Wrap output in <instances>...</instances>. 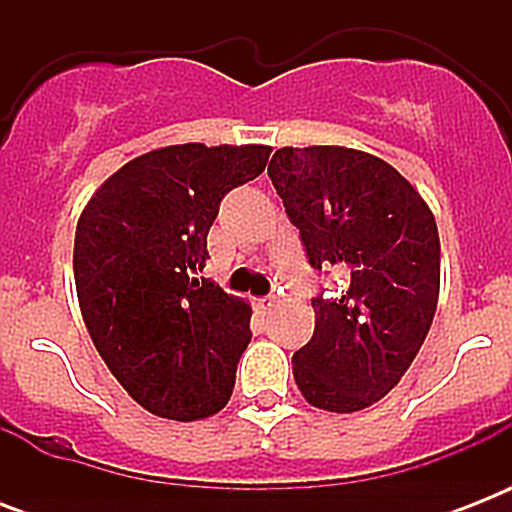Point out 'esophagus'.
I'll list each match as a JSON object with an SVG mask.
<instances>
[{"label": "esophagus", "instance_id": "34e87169", "mask_svg": "<svg viewBox=\"0 0 512 512\" xmlns=\"http://www.w3.org/2000/svg\"><path fill=\"white\" fill-rule=\"evenodd\" d=\"M257 311L260 313H271L276 308V297H263V300H257Z\"/></svg>", "mask_w": 512, "mask_h": 512}]
</instances>
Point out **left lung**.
<instances>
[{
    "label": "left lung",
    "mask_w": 512,
    "mask_h": 512,
    "mask_svg": "<svg viewBox=\"0 0 512 512\" xmlns=\"http://www.w3.org/2000/svg\"><path fill=\"white\" fill-rule=\"evenodd\" d=\"M268 175L313 268L345 281L313 297L316 329L292 356L297 388L327 412L366 409L396 388L433 324L436 217L396 167L356 148H279Z\"/></svg>",
    "instance_id": "left-lung-1"
}]
</instances>
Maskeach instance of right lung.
<instances>
[{"label": "right lung", "instance_id": "obj_1", "mask_svg": "<svg viewBox=\"0 0 512 512\" xmlns=\"http://www.w3.org/2000/svg\"><path fill=\"white\" fill-rule=\"evenodd\" d=\"M268 156V146L156 148L116 170L79 215L82 319L111 374L156 417L204 420L231 398L252 308L199 271L220 201Z\"/></svg>", "mask_w": 512, "mask_h": 512}]
</instances>
